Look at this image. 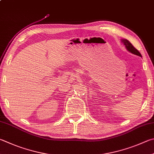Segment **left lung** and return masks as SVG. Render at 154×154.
<instances>
[{"label": "left lung", "mask_w": 154, "mask_h": 154, "mask_svg": "<svg viewBox=\"0 0 154 154\" xmlns=\"http://www.w3.org/2000/svg\"><path fill=\"white\" fill-rule=\"evenodd\" d=\"M122 43L124 44V45L126 46V48H127V49L128 50V51L133 53L134 54H136L137 56H139V57H141V54H140V52H139L138 50L132 45V44H131L129 41L126 40V39H123V40H122Z\"/></svg>", "instance_id": "left-lung-1"}]
</instances>
